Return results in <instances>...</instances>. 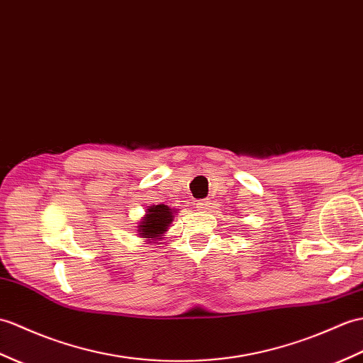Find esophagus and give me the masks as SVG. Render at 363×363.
Returning <instances> with one entry per match:
<instances>
[{
  "instance_id": "34e87169",
  "label": "esophagus",
  "mask_w": 363,
  "mask_h": 363,
  "mask_svg": "<svg viewBox=\"0 0 363 363\" xmlns=\"http://www.w3.org/2000/svg\"><path fill=\"white\" fill-rule=\"evenodd\" d=\"M210 207V201L206 199V201H199L196 204V208L199 210V212H206V210Z\"/></svg>"
}]
</instances>
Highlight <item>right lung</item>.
I'll use <instances>...</instances> for the list:
<instances>
[{"instance_id": "right-lung-1", "label": "right lung", "mask_w": 363, "mask_h": 363, "mask_svg": "<svg viewBox=\"0 0 363 363\" xmlns=\"http://www.w3.org/2000/svg\"><path fill=\"white\" fill-rule=\"evenodd\" d=\"M173 221V210L165 206H151L147 208L145 216L138 225L139 237L151 238V240H161L162 235L167 232L168 225Z\"/></svg>"}]
</instances>
